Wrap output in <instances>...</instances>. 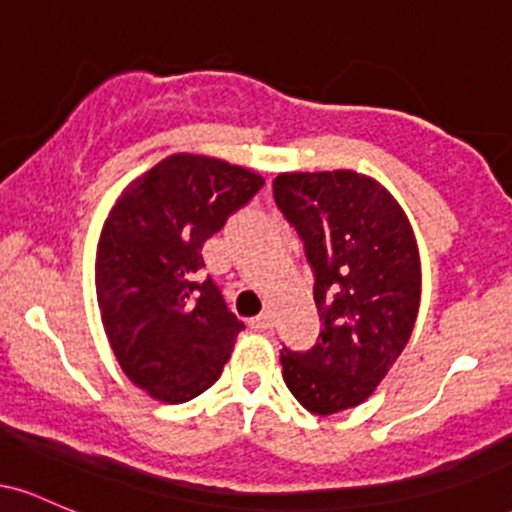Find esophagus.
Listing matches in <instances>:
<instances>
[{
  "mask_svg": "<svg viewBox=\"0 0 512 512\" xmlns=\"http://www.w3.org/2000/svg\"><path fill=\"white\" fill-rule=\"evenodd\" d=\"M269 325H272V315H269V313H260V315L252 317V320H250L252 330H267Z\"/></svg>",
  "mask_w": 512,
  "mask_h": 512,
  "instance_id": "34e87169",
  "label": "esophagus"
}]
</instances>
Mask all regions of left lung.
Segmentation results:
<instances>
[{"label":"left lung","instance_id":"left-lung-1","mask_svg":"<svg viewBox=\"0 0 512 512\" xmlns=\"http://www.w3.org/2000/svg\"><path fill=\"white\" fill-rule=\"evenodd\" d=\"M272 187L305 245L322 320L313 349L284 346V383L317 416L358 407L395 366L419 315L411 223L378 180L356 170L281 173Z\"/></svg>","mask_w":512,"mask_h":512}]
</instances>
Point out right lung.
<instances>
[{
  "label": "right lung",
  "instance_id": "add662e5",
  "mask_svg": "<svg viewBox=\"0 0 512 512\" xmlns=\"http://www.w3.org/2000/svg\"><path fill=\"white\" fill-rule=\"evenodd\" d=\"M264 180L221 158L173 154L129 182L103 223L96 296L134 385L180 404L219 380L243 322L202 276L204 243Z\"/></svg>",
  "mask_w": 512,
  "mask_h": 512
}]
</instances>
